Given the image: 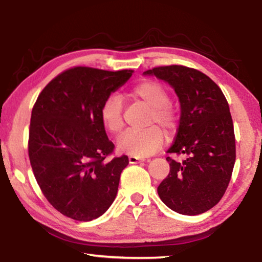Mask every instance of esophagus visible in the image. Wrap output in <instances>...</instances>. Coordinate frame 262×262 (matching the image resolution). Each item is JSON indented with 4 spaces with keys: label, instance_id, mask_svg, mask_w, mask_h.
I'll return each mask as SVG.
<instances>
[{
    "label": "esophagus",
    "instance_id": "esophagus-1",
    "mask_svg": "<svg viewBox=\"0 0 262 262\" xmlns=\"http://www.w3.org/2000/svg\"><path fill=\"white\" fill-rule=\"evenodd\" d=\"M128 161H129L130 164H137V163L144 162V159L140 158V157H135V156H129V157H128Z\"/></svg>",
    "mask_w": 262,
    "mask_h": 262
}]
</instances>
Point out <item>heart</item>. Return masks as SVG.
<instances>
[{"label":"heart","instance_id":"1","mask_svg":"<svg viewBox=\"0 0 262 262\" xmlns=\"http://www.w3.org/2000/svg\"><path fill=\"white\" fill-rule=\"evenodd\" d=\"M132 96L151 107L149 125L158 123L167 133H173L177 127V115L168 104L170 97L166 88L154 79H144L132 89ZM100 120L106 130L112 134L120 133L123 127L122 100L117 95H111L104 100L100 108ZM164 143V133L157 126L142 130H127L118 140L120 152L135 157H147L157 151Z\"/></svg>","mask_w":262,"mask_h":262}]
</instances>
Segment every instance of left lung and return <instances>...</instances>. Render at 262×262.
I'll list each match as a JSON object with an SVG mask.
<instances>
[{"label":"left lung","instance_id":"obj_1","mask_svg":"<svg viewBox=\"0 0 262 262\" xmlns=\"http://www.w3.org/2000/svg\"><path fill=\"white\" fill-rule=\"evenodd\" d=\"M174 89L180 103L179 127L167 152L170 173L158 186L161 200L176 212L199 215L220 202L231 179L236 141L229 104L219 85L196 69L166 66L147 70Z\"/></svg>","mask_w":262,"mask_h":262}]
</instances>
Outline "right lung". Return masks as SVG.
<instances>
[{
	"label": "right lung",
	"mask_w": 262,
	"mask_h": 262,
	"mask_svg": "<svg viewBox=\"0 0 262 262\" xmlns=\"http://www.w3.org/2000/svg\"><path fill=\"white\" fill-rule=\"evenodd\" d=\"M133 70L75 67L52 79L31 114L29 157L39 187L57 211L76 221L98 219L112 205L129 161H107L114 144L100 120L104 100Z\"/></svg>",
	"instance_id": "obj_1"
}]
</instances>
